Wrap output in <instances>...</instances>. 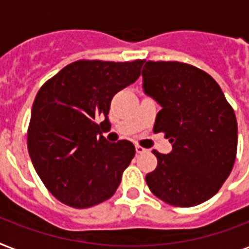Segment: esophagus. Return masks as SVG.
<instances>
[{
  "label": "esophagus",
  "instance_id": "1",
  "mask_svg": "<svg viewBox=\"0 0 249 249\" xmlns=\"http://www.w3.org/2000/svg\"><path fill=\"white\" fill-rule=\"evenodd\" d=\"M136 151L137 154H143V152H146L147 150L144 147H142V146H140V144H136Z\"/></svg>",
  "mask_w": 249,
  "mask_h": 249
}]
</instances>
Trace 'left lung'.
Listing matches in <instances>:
<instances>
[{"label":"left lung","instance_id":"obj_1","mask_svg":"<svg viewBox=\"0 0 249 249\" xmlns=\"http://www.w3.org/2000/svg\"><path fill=\"white\" fill-rule=\"evenodd\" d=\"M144 93L160 106L154 132L164 133L170 154L154 150L151 193L173 207H194L217 194L230 176L238 147V124L220 85L200 68L181 62L147 60Z\"/></svg>","mask_w":249,"mask_h":249}]
</instances>
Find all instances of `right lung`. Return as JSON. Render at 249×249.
I'll return each mask as SVG.
<instances>
[{
	"label": "right lung",
	"instance_id": "add662e5",
	"mask_svg": "<svg viewBox=\"0 0 249 249\" xmlns=\"http://www.w3.org/2000/svg\"><path fill=\"white\" fill-rule=\"evenodd\" d=\"M143 62L76 60L38 90L27 146L45 187L63 204L90 208L120 185L136 148L126 140L107 142L101 129L109 125L113 95L140 77Z\"/></svg>",
	"mask_w": 249,
	"mask_h": 249
}]
</instances>
